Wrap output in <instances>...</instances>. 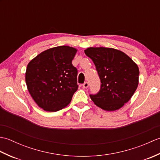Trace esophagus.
I'll return each mask as SVG.
<instances>
[{
  "label": "esophagus",
  "mask_w": 160,
  "mask_h": 160,
  "mask_svg": "<svg viewBox=\"0 0 160 160\" xmlns=\"http://www.w3.org/2000/svg\"><path fill=\"white\" fill-rule=\"evenodd\" d=\"M82 87H84V88H85V89H87V88L89 87V83H88L87 82H84L83 84H82Z\"/></svg>",
  "instance_id": "obj_1"
}]
</instances>
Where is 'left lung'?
<instances>
[{
	"instance_id": "left-lung-1",
	"label": "left lung",
	"mask_w": 160,
	"mask_h": 160,
	"mask_svg": "<svg viewBox=\"0 0 160 160\" xmlns=\"http://www.w3.org/2000/svg\"><path fill=\"white\" fill-rule=\"evenodd\" d=\"M93 60L100 80V89L90 98L98 107L115 111L127 103L137 89L139 69L136 64L120 51L106 47L84 50Z\"/></svg>"
}]
</instances>
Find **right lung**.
<instances>
[{"label":"right lung","mask_w":160,"mask_h":160,"mask_svg":"<svg viewBox=\"0 0 160 160\" xmlns=\"http://www.w3.org/2000/svg\"><path fill=\"white\" fill-rule=\"evenodd\" d=\"M77 50L59 46L40 53L28 64L27 87L36 104L47 111H58L70 103L77 91L78 69L72 64Z\"/></svg>","instance_id":"1"}]
</instances>
